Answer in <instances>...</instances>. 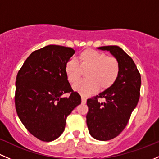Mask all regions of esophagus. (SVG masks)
<instances>
[{
	"label": "esophagus",
	"mask_w": 159,
	"mask_h": 159,
	"mask_svg": "<svg viewBox=\"0 0 159 159\" xmlns=\"http://www.w3.org/2000/svg\"><path fill=\"white\" fill-rule=\"evenodd\" d=\"M81 99H82V103H83V104L86 103V99L84 97V96H81Z\"/></svg>",
	"instance_id": "34e87169"
}]
</instances>
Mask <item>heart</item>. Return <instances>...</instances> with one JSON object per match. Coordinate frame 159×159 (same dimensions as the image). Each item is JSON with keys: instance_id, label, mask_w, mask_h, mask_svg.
<instances>
[{"instance_id": "b5f03b06", "label": "heart", "mask_w": 159, "mask_h": 159, "mask_svg": "<svg viewBox=\"0 0 159 159\" xmlns=\"http://www.w3.org/2000/svg\"><path fill=\"white\" fill-rule=\"evenodd\" d=\"M86 70L88 71H86ZM86 71V80H81L73 85V89L83 96L96 93L99 89L110 88L119 75L120 66L117 59L108 57L103 52L86 49L78 54L76 60L66 62L64 71L68 81L74 83Z\"/></svg>"}]
</instances>
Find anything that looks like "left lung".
Masks as SVG:
<instances>
[{"instance_id": "1", "label": "left lung", "mask_w": 159, "mask_h": 159, "mask_svg": "<svg viewBox=\"0 0 159 159\" xmlns=\"http://www.w3.org/2000/svg\"><path fill=\"white\" fill-rule=\"evenodd\" d=\"M110 52L119 61L120 71L116 83L109 89L87 99L86 124L94 139L107 141L118 136L125 128L140 96L141 76L135 63L118 46L98 47ZM98 98L105 101L99 103Z\"/></svg>"}]
</instances>
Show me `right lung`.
<instances>
[{
  "label": "right lung",
  "instance_id": "right-lung-1",
  "mask_svg": "<svg viewBox=\"0 0 159 159\" xmlns=\"http://www.w3.org/2000/svg\"><path fill=\"white\" fill-rule=\"evenodd\" d=\"M75 50L48 45L27 57L16 78L15 107L25 128L43 142L57 139L64 131L66 119L81 103L64 71ZM70 93L69 98H62Z\"/></svg>",
  "mask_w": 159,
  "mask_h": 159
}]
</instances>
